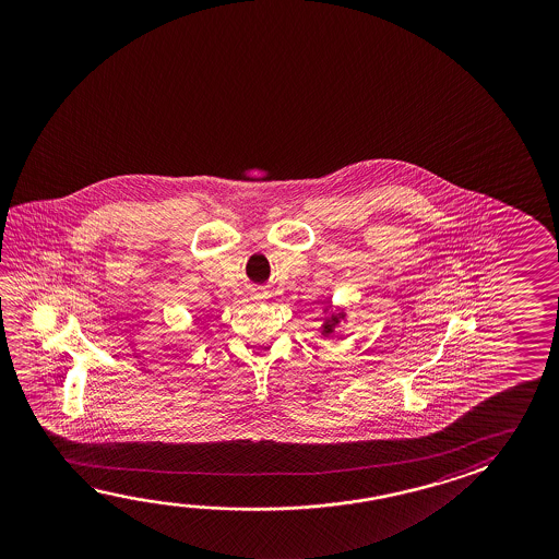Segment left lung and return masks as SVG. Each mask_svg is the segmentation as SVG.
<instances>
[{
    "label": "left lung",
    "mask_w": 559,
    "mask_h": 559,
    "mask_svg": "<svg viewBox=\"0 0 559 559\" xmlns=\"http://www.w3.org/2000/svg\"><path fill=\"white\" fill-rule=\"evenodd\" d=\"M328 304H330V308H325L328 316H325V320H323L320 328L321 335H323V337H330V335H333L335 330H337L338 323L347 320V313H345V310H341V308L331 310V300Z\"/></svg>",
    "instance_id": "1"
}]
</instances>
